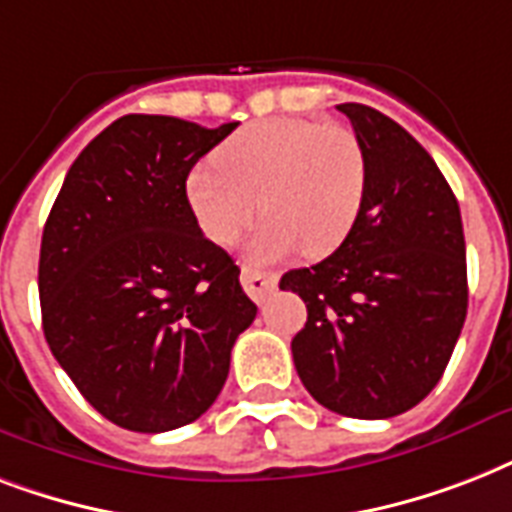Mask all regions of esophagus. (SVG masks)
Returning <instances> with one entry per match:
<instances>
[{
  "label": "esophagus",
  "mask_w": 512,
  "mask_h": 512,
  "mask_svg": "<svg viewBox=\"0 0 512 512\" xmlns=\"http://www.w3.org/2000/svg\"><path fill=\"white\" fill-rule=\"evenodd\" d=\"M279 276L273 271H257V268H244L241 271V287L255 303H265V297L276 289Z\"/></svg>",
  "instance_id": "obj_1"
}]
</instances>
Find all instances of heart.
Returning a JSON list of instances; mask_svg holds the SVG:
<instances>
[{"label": "heart", "mask_w": 512, "mask_h": 512, "mask_svg": "<svg viewBox=\"0 0 512 512\" xmlns=\"http://www.w3.org/2000/svg\"><path fill=\"white\" fill-rule=\"evenodd\" d=\"M185 196L209 241L233 244L252 223L255 260H279L303 247L332 255L356 228L366 196V159L356 135L311 119H263L233 132L215 164L193 167Z\"/></svg>", "instance_id": "heart-1"}]
</instances>
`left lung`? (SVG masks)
Here are the masks:
<instances>
[{
    "mask_svg": "<svg viewBox=\"0 0 512 512\" xmlns=\"http://www.w3.org/2000/svg\"><path fill=\"white\" fill-rule=\"evenodd\" d=\"M366 159L356 228L311 268L281 276L308 321L295 369L329 412L385 420L436 388L468 313L460 204L430 154L361 103H340Z\"/></svg>",
    "mask_w": 512,
    "mask_h": 512,
    "instance_id": "obj_1",
    "label": "left lung"
}]
</instances>
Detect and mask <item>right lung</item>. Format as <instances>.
I'll use <instances>...</instances> for the list:
<instances>
[{"instance_id":"add662e5","label":"right lung","mask_w":512,"mask_h":512,"mask_svg":"<svg viewBox=\"0 0 512 512\" xmlns=\"http://www.w3.org/2000/svg\"><path fill=\"white\" fill-rule=\"evenodd\" d=\"M236 127L122 116L76 156L44 223V337L119 428L164 433L199 420L257 316L239 265L201 233L185 196L193 164Z\"/></svg>"}]
</instances>
